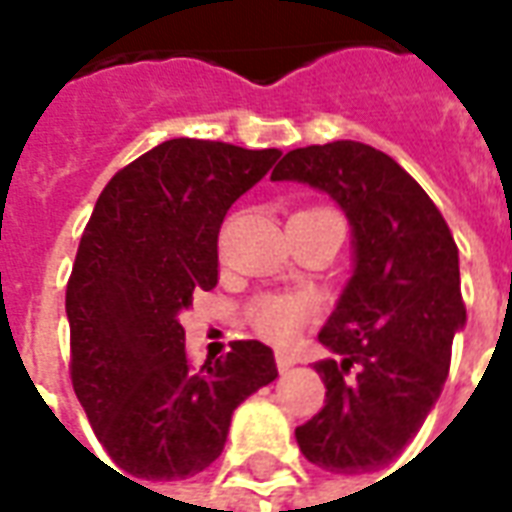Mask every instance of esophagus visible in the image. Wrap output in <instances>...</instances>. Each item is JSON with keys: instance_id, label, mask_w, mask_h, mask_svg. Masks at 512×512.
Returning a JSON list of instances; mask_svg holds the SVG:
<instances>
[{"instance_id": "esophagus-1", "label": "esophagus", "mask_w": 512, "mask_h": 512, "mask_svg": "<svg viewBox=\"0 0 512 512\" xmlns=\"http://www.w3.org/2000/svg\"><path fill=\"white\" fill-rule=\"evenodd\" d=\"M293 365H296V356L285 354V351H279V354H277V370H279V373H288Z\"/></svg>"}]
</instances>
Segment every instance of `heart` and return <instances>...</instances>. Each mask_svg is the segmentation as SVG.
I'll return each mask as SVG.
<instances>
[{
	"mask_svg": "<svg viewBox=\"0 0 512 512\" xmlns=\"http://www.w3.org/2000/svg\"><path fill=\"white\" fill-rule=\"evenodd\" d=\"M310 315V301L296 293H274L260 296L249 304V326L268 343H290Z\"/></svg>",
	"mask_w": 512,
	"mask_h": 512,
	"instance_id": "obj_1",
	"label": "heart"
}]
</instances>
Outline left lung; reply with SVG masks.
<instances>
[{"mask_svg":"<svg viewBox=\"0 0 512 512\" xmlns=\"http://www.w3.org/2000/svg\"><path fill=\"white\" fill-rule=\"evenodd\" d=\"M271 180L326 191L354 230V277L318 334L338 359L315 362L326 406L296 428L299 450L326 472H373L417 436L444 389L466 323L458 246L417 180L362 142L296 147Z\"/></svg>","mask_w":512,"mask_h":512,"instance_id":"left-lung-1","label":"left lung"}]
</instances>
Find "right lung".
<instances>
[{
    "instance_id": "obj_1",
    "label": "right lung",
    "mask_w": 512,
    "mask_h": 512,
    "mask_svg": "<svg viewBox=\"0 0 512 512\" xmlns=\"http://www.w3.org/2000/svg\"><path fill=\"white\" fill-rule=\"evenodd\" d=\"M277 158L274 147L169 139L106 183L84 227L65 290L73 392L109 458L136 480L208 469L235 408L277 378L257 340L194 367L180 326L194 293L219 282L230 205Z\"/></svg>"
}]
</instances>
